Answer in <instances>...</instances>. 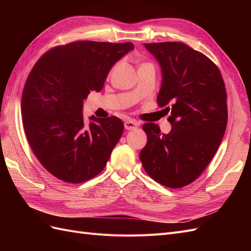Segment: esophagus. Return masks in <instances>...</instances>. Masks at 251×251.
<instances>
[{
    "mask_svg": "<svg viewBox=\"0 0 251 251\" xmlns=\"http://www.w3.org/2000/svg\"><path fill=\"white\" fill-rule=\"evenodd\" d=\"M139 126L138 123H136V121H133V120H127L125 123V127L126 130H135V128H137V126Z\"/></svg>",
    "mask_w": 251,
    "mask_h": 251,
    "instance_id": "obj_1",
    "label": "esophagus"
}]
</instances>
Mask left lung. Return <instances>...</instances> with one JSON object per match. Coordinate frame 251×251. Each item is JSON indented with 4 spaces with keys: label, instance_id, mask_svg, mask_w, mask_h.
Here are the masks:
<instances>
[{
    "label": "left lung",
    "instance_id": "8db88e82",
    "mask_svg": "<svg viewBox=\"0 0 251 251\" xmlns=\"http://www.w3.org/2000/svg\"><path fill=\"white\" fill-rule=\"evenodd\" d=\"M161 68L160 107L172 104L169 134L146 124L143 169L158 183L180 188L198 178L221 144L227 125L226 90L218 67L178 42L144 44ZM170 111L169 108H165Z\"/></svg>",
    "mask_w": 251,
    "mask_h": 251
}]
</instances>
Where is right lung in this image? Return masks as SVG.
Returning a JSON list of instances; mask_svg holds the SVG:
<instances>
[{
	"instance_id": "1",
	"label": "right lung",
	"mask_w": 251,
	"mask_h": 251,
	"mask_svg": "<svg viewBox=\"0 0 251 251\" xmlns=\"http://www.w3.org/2000/svg\"><path fill=\"white\" fill-rule=\"evenodd\" d=\"M131 50L132 43L80 41L49 50L34 65L23 91V125L53 176L80 183L104 169L125 126L115 116L86 121L83 100L101 91L111 68Z\"/></svg>"
}]
</instances>
